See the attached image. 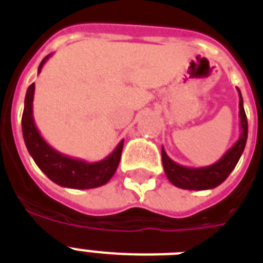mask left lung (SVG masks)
Masks as SVG:
<instances>
[{
  "label": "left lung",
  "mask_w": 263,
  "mask_h": 263,
  "mask_svg": "<svg viewBox=\"0 0 263 263\" xmlns=\"http://www.w3.org/2000/svg\"><path fill=\"white\" fill-rule=\"evenodd\" d=\"M239 92V117H240V136L236 140V143L221 157L220 160L209 166L202 168H188L172 161L165 153L162 147V165H164L165 175L173 185L183 190H212L224 183L227 177L231 175L236 164L240 160L241 154L245 152L246 142H247V134H249V124L246 117L245 106H243V98H241L240 90Z\"/></svg>",
  "instance_id": "obj_1"
}]
</instances>
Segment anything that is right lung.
Instances as JSON below:
<instances>
[{"label":"right lung","mask_w":263,"mask_h":263,"mask_svg":"<svg viewBox=\"0 0 263 263\" xmlns=\"http://www.w3.org/2000/svg\"><path fill=\"white\" fill-rule=\"evenodd\" d=\"M51 54L46 55L39 64L38 73L42 69L43 64L46 63ZM35 84L28 87L24 99V111L22 117V129L24 143L27 150L42 171L53 183L61 187L75 188V190H88V188L101 187L106 184L116 173V169L120 164L121 152H123L124 140H121L111 154L97 162L72 158L63 153L53 148L39 134L35 125L32 116V102H34Z\"/></svg>","instance_id":"obj_1"}]
</instances>
